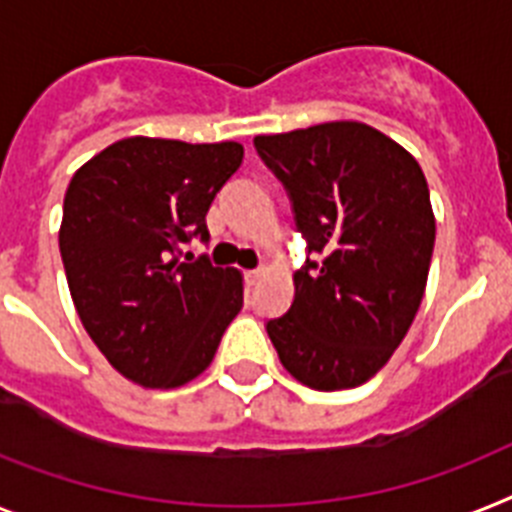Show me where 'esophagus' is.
<instances>
[{
  "mask_svg": "<svg viewBox=\"0 0 512 512\" xmlns=\"http://www.w3.org/2000/svg\"><path fill=\"white\" fill-rule=\"evenodd\" d=\"M263 276H265V270H263V268L249 270V273H247V283H249V286H255V283L260 281V278H263Z\"/></svg>",
  "mask_w": 512,
  "mask_h": 512,
  "instance_id": "1",
  "label": "esophagus"
}]
</instances>
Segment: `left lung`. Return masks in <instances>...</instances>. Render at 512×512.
<instances>
[{"instance_id": "left-lung-1", "label": "left lung", "mask_w": 512, "mask_h": 512, "mask_svg": "<svg viewBox=\"0 0 512 512\" xmlns=\"http://www.w3.org/2000/svg\"><path fill=\"white\" fill-rule=\"evenodd\" d=\"M255 148L317 255L294 273L289 312L265 330L302 385L356 388L388 364L422 304L435 249L422 166L362 122L257 135Z\"/></svg>"}]
</instances>
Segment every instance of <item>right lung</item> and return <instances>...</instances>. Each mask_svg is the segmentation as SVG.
<instances>
[{
  "instance_id": "right-lung-1",
  "label": "right lung",
  "mask_w": 512,
  "mask_h": 512,
  "mask_svg": "<svg viewBox=\"0 0 512 512\" xmlns=\"http://www.w3.org/2000/svg\"><path fill=\"white\" fill-rule=\"evenodd\" d=\"M239 143L124 137L75 171L59 229L72 302L109 364L143 388L203 375L244 302L242 273L184 255L208 242L213 197Z\"/></svg>"
}]
</instances>
